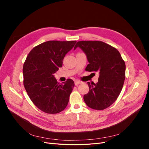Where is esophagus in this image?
<instances>
[{
  "label": "esophagus",
  "instance_id": "1",
  "mask_svg": "<svg viewBox=\"0 0 149 149\" xmlns=\"http://www.w3.org/2000/svg\"><path fill=\"white\" fill-rule=\"evenodd\" d=\"M81 81H78V80H76V81H74V84L76 85V86H78V85H79V84H81Z\"/></svg>",
  "mask_w": 149,
  "mask_h": 149
}]
</instances>
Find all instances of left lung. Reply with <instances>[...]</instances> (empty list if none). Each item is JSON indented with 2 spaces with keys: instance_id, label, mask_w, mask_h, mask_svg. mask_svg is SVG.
<instances>
[{
  "instance_id": "8db88e82",
  "label": "left lung",
  "mask_w": 149,
  "mask_h": 149,
  "mask_svg": "<svg viewBox=\"0 0 149 149\" xmlns=\"http://www.w3.org/2000/svg\"><path fill=\"white\" fill-rule=\"evenodd\" d=\"M80 48L86 55L89 64L85 70L100 73L98 82L90 84L84 101L90 108L106 109L118 99L125 78V64L116 48L101 41L78 42L74 49Z\"/></svg>"
}]
</instances>
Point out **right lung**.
I'll use <instances>...</instances> for the list:
<instances>
[{
  "label": "right lung",
  "instance_id": "1",
  "mask_svg": "<svg viewBox=\"0 0 149 149\" xmlns=\"http://www.w3.org/2000/svg\"><path fill=\"white\" fill-rule=\"evenodd\" d=\"M76 43L45 42L34 47L26 58L23 67L24 87L31 101L44 112L58 113L68 104L74 81L68 79L60 84L53 74L62 66L65 56Z\"/></svg>",
  "mask_w": 149,
  "mask_h": 149
}]
</instances>
